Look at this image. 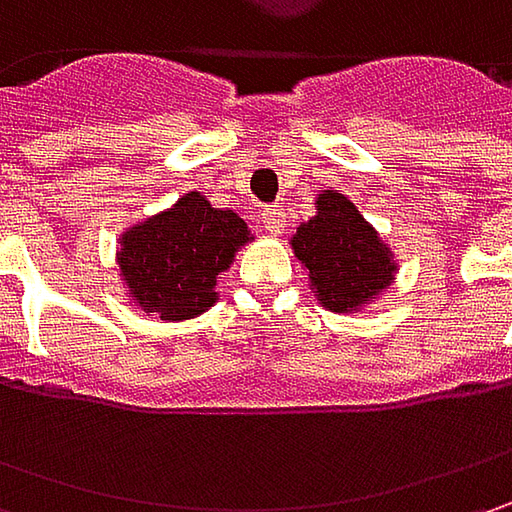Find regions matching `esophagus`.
I'll use <instances>...</instances> for the list:
<instances>
[{
	"label": "esophagus",
	"mask_w": 512,
	"mask_h": 512,
	"mask_svg": "<svg viewBox=\"0 0 512 512\" xmlns=\"http://www.w3.org/2000/svg\"><path fill=\"white\" fill-rule=\"evenodd\" d=\"M262 227H265L267 233H282V227H285V210H282V205H267L262 210Z\"/></svg>",
	"instance_id": "esophagus-1"
}]
</instances>
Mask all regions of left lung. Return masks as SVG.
I'll list each match as a JSON object with an SVG mask.
<instances>
[{
	"label": "left lung",
	"mask_w": 512,
	"mask_h": 512,
	"mask_svg": "<svg viewBox=\"0 0 512 512\" xmlns=\"http://www.w3.org/2000/svg\"><path fill=\"white\" fill-rule=\"evenodd\" d=\"M293 253L310 273L319 305L347 313L376 299L393 279V256L379 233L364 222L353 202L325 190L316 199V216L290 239Z\"/></svg>",
	"instance_id": "left-lung-1"
}]
</instances>
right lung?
Wrapping results in <instances>:
<instances>
[{"mask_svg":"<svg viewBox=\"0 0 512 512\" xmlns=\"http://www.w3.org/2000/svg\"><path fill=\"white\" fill-rule=\"evenodd\" d=\"M247 239L245 219L193 190L165 213L130 227L116 259L136 305L176 322L216 302V279Z\"/></svg>","mask_w":512,"mask_h":512,"instance_id":"right-lung-1","label":"right lung"}]
</instances>
